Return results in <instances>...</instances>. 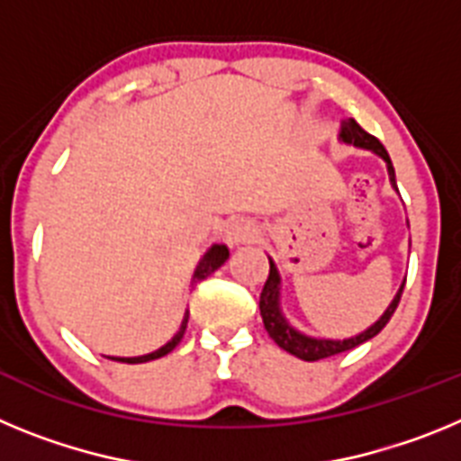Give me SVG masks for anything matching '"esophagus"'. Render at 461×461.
<instances>
[{
  "label": "esophagus",
  "instance_id": "34e87169",
  "mask_svg": "<svg viewBox=\"0 0 461 461\" xmlns=\"http://www.w3.org/2000/svg\"><path fill=\"white\" fill-rule=\"evenodd\" d=\"M256 235H258V230H256V223L251 221V219L238 217L226 226V238L230 244H247L251 242Z\"/></svg>",
  "mask_w": 461,
  "mask_h": 461
}]
</instances>
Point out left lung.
Returning a JSON list of instances; mask_svg holds the SVG:
<instances>
[{
    "mask_svg": "<svg viewBox=\"0 0 461 461\" xmlns=\"http://www.w3.org/2000/svg\"><path fill=\"white\" fill-rule=\"evenodd\" d=\"M341 138H344L346 142H353V145H357V148L372 149V152H376L378 157L385 158V164H388V173H390V182H393V186H397V182H394V168H393V161H390V154L385 152V148H383L378 138H374L372 133L365 131V129H362L356 120L344 122V126H341ZM402 291H404V286L399 288L397 297H394L393 304L385 309V313H383L381 319H378L372 328L365 330L362 335L351 337V339H344V341L312 339V337H304V335H300V332H295V330H293L291 325L284 321V316H281V312H279V275H276L275 263L270 260V275H267L266 284H263V291H260L258 307H260V316H263V325H266L267 335L272 337V341H275L279 348L288 351L291 356L300 357V360L316 362V360H323V357L337 356V353L351 351V348H356V346L365 344L367 339L376 337L378 332H381V330L388 325V321L393 319L394 309H397L399 300H402Z\"/></svg>",
    "mask_w": 461,
    "mask_h": 461,
    "instance_id": "left-lung-1",
    "label": "left lung"
}]
</instances>
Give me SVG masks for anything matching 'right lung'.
I'll list each match as a JSON object with an SVG mask.
<instances>
[{"label":"right lung","instance_id":"add662e5","mask_svg":"<svg viewBox=\"0 0 461 461\" xmlns=\"http://www.w3.org/2000/svg\"><path fill=\"white\" fill-rule=\"evenodd\" d=\"M228 258V249L223 247V244H214L210 251H207L205 256H203V260L198 263V267H195L194 272V284H198V281L207 279V276L212 275V272L217 270V267H221L223 263H226ZM186 321H189V313L185 316V321H182V328L180 332L173 337V339L168 341L166 346H161L158 351L154 353H148V356H140V357H110V360H117V362H129V365H138V362H149V360H157V357H164L166 353H170L175 348V346L180 344L182 337H185V330H186Z\"/></svg>","mask_w":461,"mask_h":461}]
</instances>
